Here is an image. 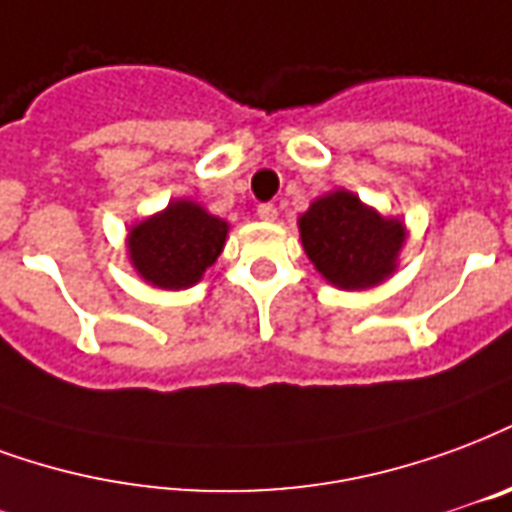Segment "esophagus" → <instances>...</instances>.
Listing matches in <instances>:
<instances>
[{
    "instance_id": "obj_1",
    "label": "esophagus",
    "mask_w": 512,
    "mask_h": 512,
    "mask_svg": "<svg viewBox=\"0 0 512 512\" xmlns=\"http://www.w3.org/2000/svg\"><path fill=\"white\" fill-rule=\"evenodd\" d=\"M276 214H279V211H276L274 203H260V206H257V217L266 219V222H274Z\"/></svg>"
}]
</instances>
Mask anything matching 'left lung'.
Wrapping results in <instances>:
<instances>
[{
	"mask_svg": "<svg viewBox=\"0 0 512 512\" xmlns=\"http://www.w3.org/2000/svg\"><path fill=\"white\" fill-rule=\"evenodd\" d=\"M298 227L314 268L342 290L380 285L404 244L399 219H382L344 189L314 200Z\"/></svg>",
	"mask_w": 512,
	"mask_h": 512,
	"instance_id": "1",
	"label": "left lung"
}]
</instances>
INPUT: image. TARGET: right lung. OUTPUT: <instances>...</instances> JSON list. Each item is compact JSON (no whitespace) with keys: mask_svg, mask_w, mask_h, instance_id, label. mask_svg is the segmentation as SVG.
Instances as JSON below:
<instances>
[{"mask_svg":"<svg viewBox=\"0 0 512 512\" xmlns=\"http://www.w3.org/2000/svg\"><path fill=\"white\" fill-rule=\"evenodd\" d=\"M227 222L211 217L189 200L170 203L162 214L140 222L130 233V260L154 287L179 290L198 282L222 252Z\"/></svg>","mask_w":512,"mask_h":512,"instance_id":"add662e5","label":"right lung"}]
</instances>
